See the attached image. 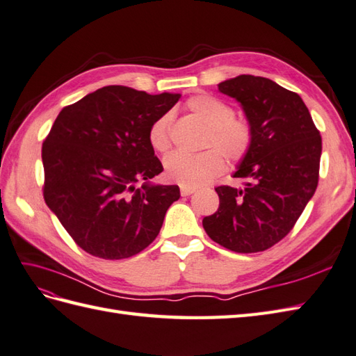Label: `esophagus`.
I'll use <instances>...</instances> for the list:
<instances>
[{"mask_svg":"<svg viewBox=\"0 0 356 356\" xmlns=\"http://www.w3.org/2000/svg\"><path fill=\"white\" fill-rule=\"evenodd\" d=\"M194 193H195V188L194 186H184V185L180 186V194L184 195V197L191 195V194H194Z\"/></svg>","mask_w":356,"mask_h":356,"instance_id":"esophagus-1","label":"esophagus"}]
</instances>
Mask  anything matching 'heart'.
<instances>
[{"label": "heart", "instance_id": "b5f03b06", "mask_svg": "<svg viewBox=\"0 0 356 356\" xmlns=\"http://www.w3.org/2000/svg\"><path fill=\"white\" fill-rule=\"evenodd\" d=\"M186 106L200 122L209 127L206 145H215L232 161H239L248 153L252 140L251 127L247 122L233 118L234 111L232 106L207 95L191 97ZM170 114H163L150 127L149 141L156 152H167L170 149ZM219 152L211 149L198 154L170 153L163 159L165 176L184 186L204 185L225 170V161L220 154L222 152Z\"/></svg>", "mask_w": 356, "mask_h": 356}]
</instances>
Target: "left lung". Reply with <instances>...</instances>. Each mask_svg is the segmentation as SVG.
Returning a JSON list of instances; mask_svg holds the SVG:
<instances>
[{"label": "left lung", "mask_w": 356, "mask_h": 356, "mask_svg": "<svg viewBox=\"0 0 356 356\" xmlns=\"http://www.w3.org/2000/svg\"><path fill=\"white\" fill-rule=\"evenodd\" d=\"M218 90L238 100L252 140L233 175L243 186L215 188L220 207L203 227L230 251H265L293 229L316 193L321 134L300 96L272 79L241 75Z\"/></svg>", "instance_id": "left-lung-1"}]
</instances>
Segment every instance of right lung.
Wrapping results in <instances>:
<instances>
[{"label":"right lung","instance_id":"obj_1","mask_svg":"<svg viewBox=\"0 0 356 356\" xmlns=\"http://www.w3.org/2000/svg\"><path fill=\"white\" fill-rule=\"evenodd\" d=\"M179 93L147 95L108 86L63 108L42 147L43 197L66 232L95 257H132L156 239L177 185L162 172L149 141L152 124ZM144 181L141 188L136 184Z\"/></svg>","mask_w":356,"mask_h":356}]
</instances>
